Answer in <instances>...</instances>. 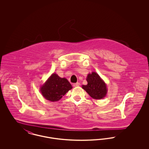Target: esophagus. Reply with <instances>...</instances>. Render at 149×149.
Returning a JSON list of instances; mask_svg holds the SVG:
<instances>
[{"label":"esophagus","instance_id":"34e87169","mask_svg":"<svg viewBox=\"0 0 149 149\" xmlns=\"http://www.w3.org/2000/svg\"><path fill=\"white\" fill-rule=\"evenodd\" d=\"M79 85H80V83H74V84H73V86H74V87L78 86Z\"/></svg>","mask_w":149,"mask_h":149}]
</instances>
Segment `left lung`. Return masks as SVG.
<instances>
[{"mask_svg":"<svg viewBox=\"0 0 149 149\" xmlns=\"http://www.w3.org/2000/svg\"><path fill=\"white\" fill-rule=\"evenodd\" d=\"M88 84L82 85L88 94L95 99H103L106 95L107 89L106 83L95 72L89 74L86 78Z\"/></svg>","mask_w":149,"mask_h":149,"instance_id":"1","label":"left lung"}]
</instances>
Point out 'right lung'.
<instances>
[{"instance_id": "right-lung-1", "label": "right lung", "mask_w": 149, "mask_h": 149, "mask_svg": "<svg viewBox=\"0 0 149 149\" xmlns=\"http://www.w3.org/2000/svg\"><path fill=\"white\" fill-rule=\"evenodd\" d=\"M72 88L66 79L60 78L56 74H52L41 87L40 91L45 99L55 102L61 99Z\"/></svg>"}]
</instances>
